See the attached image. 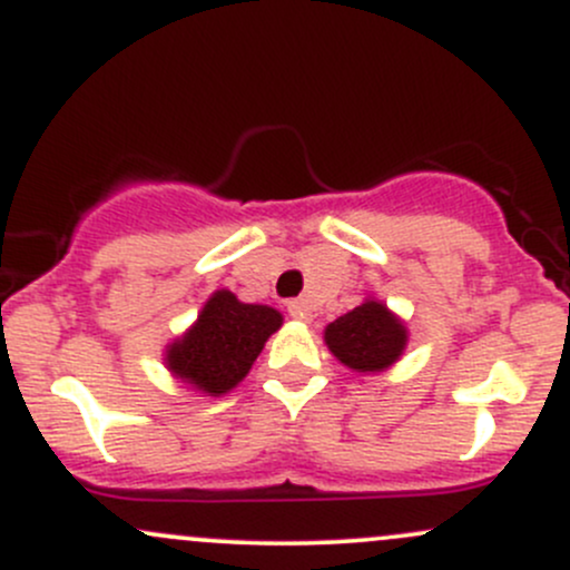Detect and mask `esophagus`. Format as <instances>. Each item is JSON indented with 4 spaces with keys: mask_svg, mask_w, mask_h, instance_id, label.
Instances as JSON below:
<instances>
[{
    "mask_svg": "<svg viewBox=\"0 0 570 570\" xmlns=\"http://www.w3.org/2000/svg\"><path fill=\"white\" fill-rule=\"evenodd\" d=\"M286 311H289L292 318H297V322H311V305H307V299H292L289 305H286Z\"/></svg>",
    "mask_w": 570,
    "mask_h": 570,
    "instance_id": "obj_1",
    "label": "esophagus"
}]
</instances>
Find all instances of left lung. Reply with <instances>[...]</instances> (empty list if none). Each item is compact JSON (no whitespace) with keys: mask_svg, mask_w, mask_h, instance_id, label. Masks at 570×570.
Returning a JSON list of instances; mask_svg holds the SVG:
<instances>
[{"mask_svg":"<svg viewBox=\"0 0 570 570\" xmlns=\"http://www.w3.org/2000/svg\"><path fill=\"white\" fill-rule=\"evenodd\" d=\"M324 340L337 362L348 370L383 372L402 356L407 330L383 303L364 299L362 305L326 326Z\"/></svg>","mask_w":570,"mask_h":570,"instance_id":"obj_1","label":"left lung"}]
</instances>
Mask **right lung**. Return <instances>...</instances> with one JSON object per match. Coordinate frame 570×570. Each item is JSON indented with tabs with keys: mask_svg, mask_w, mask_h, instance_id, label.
Listing matches in <instances>:
<instances>
[{
	"mask_svg": "<svg viewBox=\"0 0 570 570\" xmlns=\"http://www.w3.org/2000/svg\"><path fill=\"white\" fill-rule=\"evenodd\" d=\"M281 324L284 316L273 307L240 303L233 292L219 289L203 305L198 322L168 345L166 364L174 377L203 394H227L248 375Z\"/></svg>",
	"mask_w": 570,
	"mask_h": 570,
	"instance_id": "add662e5",
	"label": "right lung"
}]
</instances>
